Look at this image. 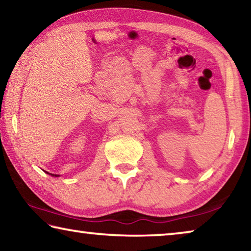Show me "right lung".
<instances>
[{"label": "right lung", "mask_w": 251, "mask_h": 251, "mask_svg": "<svg viewBox=\"0 0 251 251\" xmlns=\"http://www.w3.org/2000/svg\"><path fill=\"white\" fill-rule=\"evenodd\" d=\"M50 175H53V176H56V175H54V174H50Z\"/></svg>", "instance_id": "right-lung-1"}]
</instances>
